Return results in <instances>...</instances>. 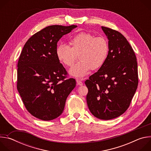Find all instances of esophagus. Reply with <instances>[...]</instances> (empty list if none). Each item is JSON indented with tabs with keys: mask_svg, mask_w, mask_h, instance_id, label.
<instances>
[{
	"mask_svg": "<svg viewBox=\"0 0 151 151\" xmlns=\"http://www.w3.org/2000/svg\"><path fill=\"white\" fill-rule=\"evenodd\" d=\"M76 82H77V84L78 85H80V86H82V85H83V83H82V81H81L79 79H76Z\"/></svg>",
	"mask_w": 151,
	"mask_h": 151,
	"instance_id": "esophagus-1",
	"label": "esophagus"
}]
</instances>
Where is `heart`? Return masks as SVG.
<instances>
[{
    "label": "heart",
    "mask_w": 151,
    "mask_h": 151,
    "mask_svg": "<svg viewBox=\"0 0 151 151\" xmlns=\"http://www.w3.org/2000/svg\"><path fill=\"white\" fill-rule=\"evenodd\" d=\"M70 47L60 44L55 50L58 61L66 67H72L79 55L80 61L70 70L75 77L82 78L91 69H100L109 53V43L103 36H94L87 32H81L69 40Z\"/></svg>",
    "instance_id": "obj_1"
}]
</instances>
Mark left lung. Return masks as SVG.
<instances>
[{"label":"left lung","instance_id":"obj_1","mask_svg":"<svg viewBox=\"0 0 151 151\" xmlns=\"http://www.w3.org/2000/svg\"><path fill=\"white\" fill-rule=\"evenodd\" d=\"M101 29L109 39L108 55L85 83L90 112L97 118L109 120L119 116L130 106L138 85L137 63L134 50L120 32Z\"/></svg>","mask_w":151,"mask_h":151}]
</instances>
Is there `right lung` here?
Returning a JSON list of instances; mask_svg holds the SVG:
<instances>
[{"label":"right lung","instance_id":"add662e5","mask_svg":"<svg viewBox=\"0 0 151 151\" xmlns=\"http://www.w3.org/2000/svg\"><path fill=\"white\" fill-rule=\"evenodd\" d=\"M76 27L48 26L31 36L21 52L17 88L27 111L41 120L58 117L76 86L75 79L68 78L55 50L61 37Z\"/></svg>","mask_w":151,"mask_h":151}]
</instances>
